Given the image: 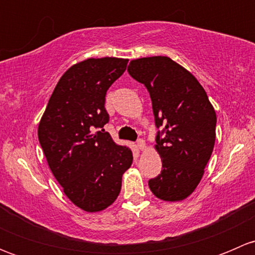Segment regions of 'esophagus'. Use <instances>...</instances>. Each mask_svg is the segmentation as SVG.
<instances>
[{"label": "esophagus", "instance_id": "34e87169", "mask_svg": "<svg viewBox=\"0 0 255 255\" xmlns=\"http://www.w3.org/2000/svg\"><path fill=\"white\" fill-rule=\"evenodd\" d=\"M137 148L139 149V150H145V148H146L145 142H144L143 139H138V142H137Z\"/></svg>", "mask_w": 255, "mask_h": 255}]
</instances>
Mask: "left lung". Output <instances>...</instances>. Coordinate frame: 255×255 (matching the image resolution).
<instances>
[{"mask_svg": "<svg viewBox=\"0 0 255 255\" xmlns=\"http://www.w3.org/2000/svg\"><path fill=\"white\" fill-rule=\"evenodd\" d=\"M128 73L145 85L156 127L163 126L154 145L163 168L149 189L163 201H182L200 184L212 154L215 109L197 79L168 56L133 59Z\"/></svg>", "mask_w": 255, "mask_h": 255, "instance_id": "left-lung-1", "label": "left lung"}]
</instances>
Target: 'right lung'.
Segmentation results:
<instances>
[{"label": "right lung", "mask_w": 255, "mask_h": 255, "mask_svg": "<svg viewBox=\"0 0 255 255\" xmlns=\"http://www.w3.org/2000/svg\"><path fill=\"white\" fill-rule=\"evenodd\" d=\"M128 59L105 56L79 61L56 84L38 126L48 165L64 194L86 212H101L118 197L130 168L129 146L115 143L105 96L127 69Z\"/></svg>", "instance_id": "right-lung-1"}]
</instances>
